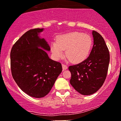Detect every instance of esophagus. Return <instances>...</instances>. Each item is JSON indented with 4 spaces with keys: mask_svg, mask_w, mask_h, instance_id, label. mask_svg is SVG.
Here are the masks:
<instances>
[{
    "mask_svg": "<svg viewBox=\"0 0 121 121\" xmlns=\"http://www.w3.org/2000/svg\"><path fill=\"white\" fill-rule=\"evenodd\" d=\"M62 69H63V70H66V69H67V68H68L67 66L65 65V64H62Z\"/></svg>",
    "mask_w": 121,
    "mask_h": 121,
    "instance_id": "34e87169",
    "label": "esophagus"
}]
</instances>
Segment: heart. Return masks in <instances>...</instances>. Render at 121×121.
<instances>
[{"label":"heart","instance_id":"1","mask_svg":"<svg viewBox=\"0 0 121 121\" xmlns=\"http://www.w3.org/2000/svg\"><path fill=\"white\" fill-rule=\"evenodd\" d=\"M92 45L90 35L78 32H72L58 36L56 42L51 43V50L56 60L66 56L73 63H80L87 57Z\"/></svg>","mask_w":121,"mask_h":121}]
</instances>
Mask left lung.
Returning <instances> with one entry per match:
<instances>
[{"mask_svg": "<svg viewBox=\"0 0 121 121\" xmlns=\"http://www.w3.org/2000/svg\"><path fill=\"white\" fill-rule=\"evenodd\" d=\"M93 45L88 57L82 62L70 66V84L83 95L97 91L105 81L108 69L109 53L102 36L93 30Z\"/></svg>", "mask_w": 121, "mask_h": 121, "instance_id": "1", "label": "left lung"}]
</instances>
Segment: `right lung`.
I'll list each match as a JSON object with an SVG mask.
<instances>
[{"label":"right lung","mask_w":121,"mask_h":121,"mask_svg":"<svg viewBox=\"0 0 121 121\" xmlns=\"http://www.w3.org/2000/svg\"><path fill=\"white\" fill-rule=\"evenodd\" d=\"M43 31V29L38 28L26 32L10 52L14 80L22 91L35 98L47 95L62 70L61 64L50 59L43 50H50L45 40L38 36Z\"/></svg>","instance_id":"1"}]
</instances>
